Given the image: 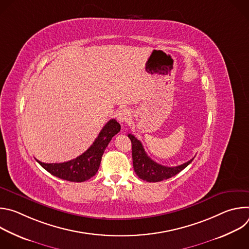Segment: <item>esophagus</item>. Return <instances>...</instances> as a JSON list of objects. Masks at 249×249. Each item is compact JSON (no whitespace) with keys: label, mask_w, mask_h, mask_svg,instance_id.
I'll use <instances>...</instances> for the list:
<instances>
[{"label":"esophagus","mask_w":249,"mask_h":249,"mask_svg":"<svg viewBox=\"0 0 249 249\" xmlns=\"http://www.w3.org/2000/svg\"><path fill=\"white\" fill-rule=\"evenodd\" d=\"M116 118L120 123H125L130 119V112L127 108H122L117 111Z\"/></svg>","instance_id":"1"}]
</instances>
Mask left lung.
Instances as JSON below:
<instances>
[{
  "mask_svg": "<svg viewBox=\"0 0 249 249\" xmlns=\"http://www.w3.org/2000/svg\"><path fill=\"white\" fill-rule=\"evenodd\" d=\"M128 137L132 143V157H133V166L136 174L139 178L146 180L148 182H159L164 179H168L170 177L179 173L184 169L192 160L177 165V166H164L154 161L146 154L143 145L141 142L135 138L132 134H129Z\"/></svg>",
  "mask_w": 249,
  "mask_h": 249,
  "instance_id": "obj_1",
  "label": "left lung"
}]
</instances>
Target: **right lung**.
<instances>
[{
	"mask_svg": "<svg viewBox=\"0 0 249 249\" xmlns=\"http://www.w3.org/2000/svg\"><path fill=\"white\" fill-rule=\"evenodd\" d=\"M120 129L121 126L115 119L109 120L102 128L93 144L84 154L72 160L60 163H44L36 160L45 170L61 179L72 182L86 181L97 172L106 147Z\"/></svg>",
	"mask_w": 249,
	"mask_h": 249,
	"instance_id": "obj_1",
	"label": "right lung"
}]
</instances>
